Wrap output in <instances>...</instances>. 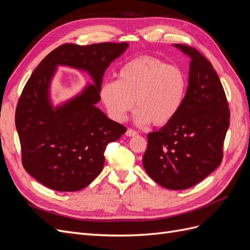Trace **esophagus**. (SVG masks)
<instances>
[{
	"mask_svg": "<svg viewBox=\"0 0 250 250\" xmlns=\"http://www.w3.org/2000/svg\"><path fill=\"white\" fill-rule=\"evenodd\" d=\"M137 134H138V132L135 131V130H133V129H131V128H128L127 131H126L127 137H135V135H137Z\"/></svg>",
	"mask_w": 250,
	"mask_h": 250,
	"instance_id": "esophagus-1",
	"label": "esophagus"
}]
</instances>
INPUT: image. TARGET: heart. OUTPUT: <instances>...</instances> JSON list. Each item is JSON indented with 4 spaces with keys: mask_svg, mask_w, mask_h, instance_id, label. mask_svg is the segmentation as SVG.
<instances>
[{
    "mask_svg": "<svg viewBox=\"0 0 250 250\" xmlns=\"http://www.w3.org/2000/svg\"><path fill=\"white\" fill-rule=\"evenodd\" d=\"M187 90L188 78L180 67L142 56L121 66L118 80L104 82L100 98L109 116L118 122L127 118L135 101V123L165 126L177 116Z\"/></svg>",
    "mask_w": 250,
    "mask_h": 250,
    "instance_id": "b5f03b06",
    "label": "heart"
}]
</instances>
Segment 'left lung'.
Listing matches in <instances>:
<instances>
[{
  "label": "left lung",
  "mask_w": 250,
  "mask_h": 250,
  "mask_svg": "<svg viewBox=\"0 0 250 250\" xmlns=\"http://www.w3.org/2000/svg\"><path fill=\"white\" fill-rule=\"evenodd\" d=\"M191 58L185 102L172 122L148 133L143 165L169 190H185L218 168L229 127V108L213 65L197 50L174 44Z\"/></svg>",
  "instance_id": "8db88e82"
}]
</instances>
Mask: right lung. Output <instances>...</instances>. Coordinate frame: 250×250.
<instances>
[{
  "label": "right lung",
  "mask_w": 250,
  "mask_h": 250,
  "mask_svg": "<svg viewBox=\"0 0 250 250\" xmlns=\"http://www.w3.org/2000/svg\"><path fill=\"white\" fill-rule=\"evenodd\" d=\"M128 46L64 43L44 57L30 76L18 102L16 127L22 166L42 185L59 192L79 191L102 171L105 148L119 140L126 127L95 104L100 101L105 70ZM57 65L87 71L94 84L54 109L48 89Z\"/></svg>",
  "instance_id": "right-lung-1"
}]
</instances>
